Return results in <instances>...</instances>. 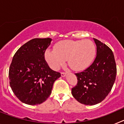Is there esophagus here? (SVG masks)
I'll return each instance as SVG.
<instances>
[{"mask_svg": "<svg viewBox=\"0 0 124 124\" xmlns=\"http://www.w3.org/2000/svg\"><path fill=\"white\" fill-rule=\"evenodd\" d=\"M61 75L62 77H64L66 75V73H64V72H62V73H61Z\"/></svg>", "mask_w": 124, "mask_h": 124, "instance_id": "esophagus-1", "label": "esophagus"}]
</instances>
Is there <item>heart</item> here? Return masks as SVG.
<instances>
[{
    "label": "heart",
    "instance_id": "heart-1",
    "mask_svg": "<svg viewBox=\"0 0 124 124\" xmlns=\"http://www.w3.org/2000/svg\"><path fill=\"white\" fill-rule=\"evenodd\" d=\"M54 50H47L45 57L50 67L58 70L68 60L70 67L75 71L87 68L95 56L94 45L91 40H63L56 44Z\"/></svg>",
    "mask_w": 124,
    "mask_h": 124
}]
</instances>
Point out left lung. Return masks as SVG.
I'll return each mask as SVG.
<instances>
[{"label":"left lung","instance_id":"obj_1","mask_svg":"<svg viewBox=\"0 0 124 124\" xmlns=\"http://www.w3.org/2000/svg\"><path fill=\"white\" fill-rule=\"evenodd\" d=\"M97 48L93 64L83 72L76 73L78 83L71 89L73 97L85 105L97 104L111 91L117 74L113 52L109 46L94 38Z\"/></svg>","mask_w":124,"mask_h":124}]
</instances>
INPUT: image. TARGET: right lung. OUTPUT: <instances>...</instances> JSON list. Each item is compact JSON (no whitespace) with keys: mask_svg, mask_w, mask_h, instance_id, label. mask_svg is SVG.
Listing matches in <instances>:
<instances>
[{"mask_svg":"<svg viewBox=\"0 0 124 124\" xmlns=\"http://www.w3.org/2000/svg\"><path fill=\"white\" fill-rule=\"evenodd\" d=\"M51 39L34 38L22 46L9 68L10 86L14 94L28 105L40 104L51 94L54 82L61 76L49 67L45 53Z\"/></svg>","mask_w":124,"mask_h":124,"instance_id":"right-lung-1","label":"right lung"}]
</instances>
